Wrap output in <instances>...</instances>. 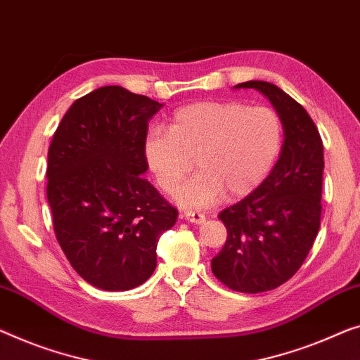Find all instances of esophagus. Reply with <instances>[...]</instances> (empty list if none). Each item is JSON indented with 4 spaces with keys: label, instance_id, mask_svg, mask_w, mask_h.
Returning <instances> with one entry per match:
<instances>
[{
    "label": "esophagus",
    "instance_id": "34e87169",
    "mask_svg": "<svg viewBox=\"0 0 360 360\" xmlns=\"http://www.w3.org/2000/svg\"><path fill=\"white\" fill-rule=\"evenodd\" d=\"M184 219H187V221L194 223V224H202L203 221H205V214L197 213V212H186Z\"/></svg>",
    "mask_w": 360,
    "mask_h": 360
}]
</instances>
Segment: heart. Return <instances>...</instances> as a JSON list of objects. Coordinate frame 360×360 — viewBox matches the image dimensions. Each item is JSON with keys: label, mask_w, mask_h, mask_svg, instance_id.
<instances>
[{"label": "heart", "mask_w": 360, "mask_h": 360, "mask_svg": "<svg viewBox=\"0 0 360 360\" xmlns=\"http://www.w3.org/2000/svg\"><path fill=\"white\" fill-rule=\"evenodd\" d=\"M283 146L280 116L240 101H198L171 116L168 129L143 139V160L160 189L171 194L192 169L198 173L174 194L176 203L197 210L249 195L266 179Z\"/></svg>", "instance_id": "obj_1"}]
</instances>
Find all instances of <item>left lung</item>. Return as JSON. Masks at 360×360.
<instances>
[{
  "instance_id": "1",
  "label": "left lung",
  "mask_w": 360,
  "mask_h": 360,
  "mask_svg": "<svg viewBox=\"0 0 360 360\" xmlns=\"http://www.w3.org/2000/svg\"><path fill=\"white\" fill-rule=\"evenodd\" d=\"M234 89H255L276 110L283 146L266 179L218 218L228 229L212 271L239 292L271 291L300 265L320 229L323 143L317 126L296 100L275 84L249 80Z\"/></svg>"
}]
</instances>
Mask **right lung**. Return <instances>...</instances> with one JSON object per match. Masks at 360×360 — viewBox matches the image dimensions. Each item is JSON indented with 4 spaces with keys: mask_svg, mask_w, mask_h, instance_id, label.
I'll use <instances>...</instances> for the list:
<instances>
[{
    "mask_svg": "<svg viewBox=\"0 0 360 360\" xmlns=\"http://www.w3.org/2000/svg\"><path fill=\"white\" fill-rule=\"evenodd\" d=\"M106 85L71 105L48 150L46 197L56 239L85 281L127 291L157 268V245L178 210L143 178V139L162 108Z\"/></svg>",
    "mask_w": 360,
    "mask_h": 360,
    "instance_id": "obj_1",
    "label": "right lung"
}]
</instances>
